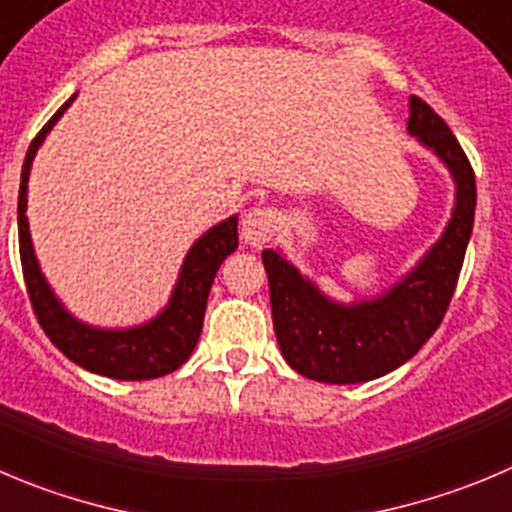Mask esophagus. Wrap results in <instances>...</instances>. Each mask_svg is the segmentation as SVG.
<instances>
[{
	"instance_id": "obj_1",
	"label": "esophagus",
	"mask_w": 512,
	"mask_h": 512,
	"mask_svg": "<svg viewBox=\"0 0 512 512\" xmlns=\"http://www.w3.org/2000/svg\"><path fill=\"white\" fill-rule=\"evenodd\" d=\"M281 226V213L271 211V208H253L243 216L241 221V238L246 246L259 248L269 243L276 236Z\"/></svg>"
}]
</instances>
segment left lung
Masks as SVG:
<instances>
[{
  "label": "left lung",
  "instance_id": "left-lung-1",
  "mask_svg": "<svg viewBox=\"0 0 512 512\" xmlns=\"http://www.w3.org/2000/svg\"><path fill=\"white\" fill-rule=\"evenodd\" d=\"M407 133L430 148L455 180L450 221L410 274L382 294L344 304L326 296L281 251L261 253L281 354L291 369L316 382H369L402 367L435 334L455 294L475 221V173L445 120L415 95Z\"/></svg>",
  "mask_w": 512,
  "mask_h": 512
}]
</instances>
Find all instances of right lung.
Segmentation results:
<instances>
[{
  "label": "right lung",
  "instance_id": "add662e5",
  "mask_svg": "<svg viewBox=\"0 0 512 512\" xmlns=\"http://www.w3.org/2000/svg\"><path fill=\"white\" fill-rule=\"evenodd\" d=\"M77 95H72L65 105L50 118V123L37 133L27 150L19 180L17 201V228H19V256H22L24 284H27L29 301L37 314V321L45 329L57 349L80 364L87 372L102 374L110 379H155L175 372L180 364H186L196 349L203 329L208 291H211L216 271L238 248V216L226 218L208 228L191 248H188L178 281L173 286L168 304L150 321L128 329H102V326L85 324L75 314L65 309L52 286L47 284L40 269V261L34 256L32 236L27 221V183L32 160L45 143L47 133L55 128L57 120L65 115Z\"/></svg>",
  "mask_w": 512,
  "mask_h": 512
}]
</instances>
